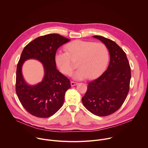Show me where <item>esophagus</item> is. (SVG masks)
Segmentation results:
<instances>
[{
	"instance_id": "esophagus-1",
	"label": "esophagus",
	"mask_w": 148,
	"mask_h": 148,
	"mask_svg": "<svg viewBox=\"0 0 148 148\" xmlns=\"http://www.w3.org/2000/svg\"><path fill=\"white\" fill-rule=\"evenodd\" d=\"M78 84V82H74V81H71V86L73 87V86H76Z\"/></svg>"
}]
</instances>
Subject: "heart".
Returning a JSON list of instances; mask_svg holds the SVG:
<instances>
[{
    "label": "heart",
    "mask_w": 148,
    "mask_h": 148,
    "mask_svg": "<svg viewBox=\"0 0 148 148\" xmlns=\"http://www.w3.org/2000/svg\"><path fill=\"white\" fill-rule=\"evenodd\" d=\"M65 51L56 54L57 64L63 74L70 75L75 69L72 61H78L79 69L74 74L77 79L97 77L106 67L109 60L108 49L101 43L75 40L66 46Z\"/></svg>",
    "instance_id": "heart-1"
}]
</instances>
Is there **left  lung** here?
I'll return each instance as SVG.
<instances>
[{
  "mask_svg": "<svg viewBox=\"0 0 148 148\" xmlns=\"http://www.w3.org/2000/svg\"><path fill=\"white\" fill-rule=\"evenodd\" d=\"M106 46L110 62L100 77L89 82L83 105L92 114L105 116L118 111L123 103L130 90L131 67L124 51L114 41L100 36H94Z\"/></svg>",
  "mask_w": 148,
  "mask_h": 148,
  "instance_id": "obj_1",
  "label": "left lung"
}]
</instances>
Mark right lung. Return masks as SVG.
<instances>
[{
    "instance_id": "add662e5",
    "label": "right lung",
    "mask_w": 148,
    "mask_h": 148,
    "mask_svg": "<svg viewBox=\"0 0 148 148\" xmlns=\"http://www.w3.org/2000/svg\"><path fill=\"white\" fill-rule=\"evenodd\" d=\"M70 40L58 34L38 37L24 48L16 70V92L23 108L32 115L49 118L62 107L66 92L71 87L70 79L56 69V53L63 44ZM34 58L43 63L45 74L41 83L27 85L21 74L25 60Z\"/></svg>"
}]
</instances>
